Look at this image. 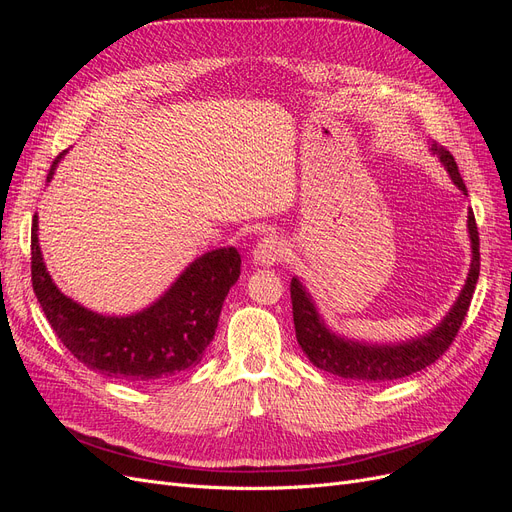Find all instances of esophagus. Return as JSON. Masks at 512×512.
<instances>
[{
    "label": "esophagus",
    "instance_id": "obj_1",
    "mask_svg": "<svg viewBox=\"0 0 512 512\" xmlns=\"http://www.w3.org/2000/svg\"><path fill=\"white\" fill-rule=\"evenodd\" d=\"M254 265L258 267H273L275 262H280L286 256V245L277 237H265L260 239L254 247Z\"/></svg>",
    "mask_w": 512,
    "mask_h": 512
}]
</instances>
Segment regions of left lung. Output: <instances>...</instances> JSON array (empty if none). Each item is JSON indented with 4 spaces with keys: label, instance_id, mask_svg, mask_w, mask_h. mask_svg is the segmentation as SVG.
Instances as JSON below:
<instances>
[{
    "label": "left lung",
    "instance_id": "8db88e82",
    "mask_svg": "<svg viewBox=\"0 0 512 512\" xmlns=\"http://www.w3.org/2000/svg\"><path fill=\"white\" fill-rule=\"evenodd\" d=\"M433 156H438L444 164L446 173L451 175L457 188L468 194L466 183H463L455 158L442 145H431ZM468 232L472 243V262L470 273L463 290L455 305L451 307L438 327H433L429 333L408 339L399 344H365L354 342V339L335 335L324 320L320 318L314 299L309 297L305 286L292 277L290 282V299H292V318L294 331H297V342L301 350L307 354V359L316 367L329 371L339 378L363 380V382H386L399 380L416 374L431 363H436L440 356L453 344V339L466 318L472 294L478 282L480 273V252H478V228L474 220V211H468Z\"/></svg>",
    "mask_w": 512,
    "mask_h": 512
}]
</instances>
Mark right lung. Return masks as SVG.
<instances>
[{"label":"right lung","instance_id":"right-lung-1","mask_svg":"<svg viewBox=\"0 0 512 512\" xmlns=\"http://www.w3.org/2000/svg\"><path fill=\"white\" fill-rule=\"evenodd\" d=\"M66 153V151H64ZM59 153L46 181L53 179ZM241 275L235 247L198 256L162 297L130 316H104L66 297L42 260L38 215L32 224V284L42 312L74 359L121 382H156L203 359L218 329L228 290Z\"/></svg>","mask_w":512,"mask_h":512}]
</instances>
